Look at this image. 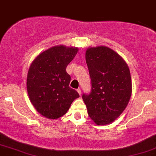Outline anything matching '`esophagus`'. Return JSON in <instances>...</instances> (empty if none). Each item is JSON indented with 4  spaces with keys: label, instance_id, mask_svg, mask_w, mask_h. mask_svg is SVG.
<instances>
[{
    "label": "esophagus",
    "instance_id": "esophagus-1",
    "mask_svg": "<svg viewBox=\"0 0 156 156\" xmlns=\"http://www.w3.org/2000/svg\"><path fill=\"white\" fill-rule=\"evenodd\" d=\"M77 92H78V94H80V95H81V89H77Z\"/></svg>",
    "mask_w": 156,
    "mask_h": 156
}]
</instances>
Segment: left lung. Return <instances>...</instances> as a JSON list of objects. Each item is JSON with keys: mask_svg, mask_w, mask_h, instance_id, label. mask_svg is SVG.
<instances>
[{"mask_svg": "<svg viewBox=\"0 0 156 156\" xmlns=\"http://www.w3.org/2000/svg\"><path fill=\"white\" fill-rule=\"evenodd\" d=\"M86 62L91 92L82 98L97 125L109 124L122 113L131 96L129 68L120 55L104 46L89 48Z\"/></svg>", "mask_w": 156, "mask_h": 156, "instance_id": "8db88e82", "label": "left lung"}]
</instances>
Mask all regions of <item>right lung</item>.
Returning <instances> with one entry per match:
<instances>
[{
    "label": "right lung",
    "instance_id": "obj_1",
    "mask_svg": "<svg viewBox=\"0 0 156 156\" xmlns=\"http://www.w3.org/2000/svg\"><path fill=\"white\" fill-rule=\"evenodd\" d=\"M77 53V48L55 46L39 54L32 62L27 77V90L31 103L44 117H62L79 97L69 87L71 77L66 72Z\"/></svg>",
    "mask_w": 156,
    "mask_h": 156
}]
</instances>
